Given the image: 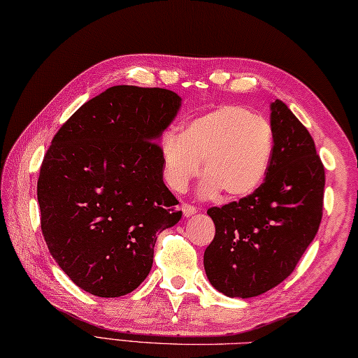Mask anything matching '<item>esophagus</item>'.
Instances as JSON below:
<instances>
[{"label":"esophagus","mask_w":358,"mask_h":358,"mask_svg":"<svg viewBox=\"0 0 358 358\" xmlns=\"http://www.w3.org/2000/svg\"><path fill=\"white\" fill-rule=\"evenodd\" d=\"M180 208H182V211H184V216L185 217H189V216H193V215L198 213V210H196V207L189 206V203H182Z\"/></svg>","instance_id":"obj_1"}]
</instances>
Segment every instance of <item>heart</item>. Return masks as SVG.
<instances>
[{"label":"heart","instance_id":"1","mask_svg":"<svg viewBox=\"0 0 358 358\" xmlns=\"http://www.w3.org/2000/svg\"><path fill=\"white\" fill-rule=\"evenodd\" d=\"M273 155L268 122L249 108L222 105L189 120L182 134L166 133L160 141L164 176L182 192L203 166L201 192L221 193L222 201L249 198L266 179Z\"/></svg>","mask_w":358,"mask_h":358}]
</instances>
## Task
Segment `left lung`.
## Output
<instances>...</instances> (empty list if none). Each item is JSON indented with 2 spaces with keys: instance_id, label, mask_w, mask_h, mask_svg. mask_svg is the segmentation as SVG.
<instances>
[{
  "instance_id": "8db88e82",
  "label": "left lung",
  "mask_w": 358,
  "mask_h": 358,
  "mask_svg": "<svg viewBox=\"0 0 358 358\" xmlns=\"http://www.w3.org/2000/svg\"><path fill=\"white\" fill-rule=\"evenodd\" d=\"M271 128L273 155L261 187L207 211L216 235L203 268L230 298L258 296L286 280L322 222L324 169L312 136L278 99L271 103Z\"/></svg>"
}]
</instances>
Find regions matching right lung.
<instances>
[{
    "mask_svg": "<svg viewBox=\"0 0 358 358\" xmlns=\"http://www.w3.org/2000/svg\"><path fill=\"white\" fill-rule=\"evenodd\" d=\"M180 106L162 87H108L71 115L43 159V236L62 271L91 295L115 298L141 286L157 235L180 221L159 145Z\"/></svg>",
    "mask_w": 358,
    "mask_h": 358,
    "instance_id": "obj_1",
    "label": "right lung"
}]
</instances>
